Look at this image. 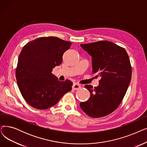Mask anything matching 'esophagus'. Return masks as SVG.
Listing matches in <instances>:
<instances>
[{"label": "esophagus", "mask_w": 147, "mask_h": 147, "mask_svg": "<svg viewBox=\"0 0 147 147\" xmlns=\"http://www.w3.org/2000/svg\"><path fill=\"white\" fill-rule=\"evenodd\" d=\"M80 88H81L80 85L77 84V83H75V84H74L73 85V89L74 90H78V89H79Z\"/></svg>", "instance_id": "34e87169"}]
</instances>
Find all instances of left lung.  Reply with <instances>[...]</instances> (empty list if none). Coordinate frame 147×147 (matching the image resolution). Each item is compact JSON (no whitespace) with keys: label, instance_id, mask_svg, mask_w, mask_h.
Segmentation results:
<instances>
[{"label":"left lung","instance_id":"left-lung-1","mask_svg":"<svg viewBox=\"0 0 147 147\" xmlns=\"http://www.w3.org/2000/svg\"><path fill=\"white\" fill-rule=\"evenodd\" d=\"M92 56V71L100 76L99 85H85L90 98L82 102V111L92 118L105 117L115 111L122 102L131 79V66L126 50L108 41L81 44Z\"/></svg>","mask_w":147,"mask_h":147}]
</instances>
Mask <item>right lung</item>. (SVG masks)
Instances as JSON below:
<instances>
[{
	"label": "right lung",
	"instance_id": "right-lung-1",
	"mask_svg": "<svg viewBox=\"0 0 147 147\" xmlns=\"http://www.w3.org/2000/svg\"><path fill=\"white\" fill-rule=\"evenodd\" d=\"M71 42L55 36H44L28 42L19 55L16 76L24 99L37 109L56 105L72 89L73 82L59 81L52 73L62 62V56Z\"/></svg>",
	"mask_w": 147,
	"mask_h": 147
}]
</instances>
